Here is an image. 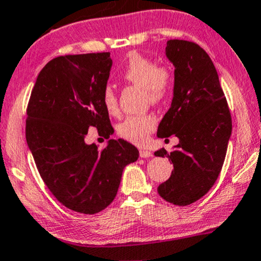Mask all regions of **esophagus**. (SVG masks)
Returning <instances> with one entry per match:
<instances>
[{"mask_svg": "<svg viewBox=\"0 0 261 261\" xmlns=\"http://www.w3.org/2000/svg\"><path fill=\"white\" fill-rule=\"evenodd\" d=\"M140 156L141 158H149V156H153V153H151L150 150L141 149L140 150Z\"/></svg>", "mask_w": 261, "mask_h": 261, "instance_id": "1", "label": "esophagus"}]
</instances>
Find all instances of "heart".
I'll list each match as a JSON object with an SVG mask.
<instances>
[{"mask_svg":"<svg viewBox=\"0 0 261 261\" xmlns=\"http://www.w3.org/2000/svg\"><path fill=\"white\" fill-rule=\"evenodd\" d=\"M123 78L128 83L137 85L144 90V94L151 103H159L170 95L172 90V74L166 66H158L151 59L140 53L128 55L126 66L123 71ZM102 103L110 114L118 113L117 95L111 85L102 90ZM156 126V119L150 114L127 117L118 126V135L131 143L144 144L149 135Z\"/></svg>","mask_w":261,"mask_h":261,"instance_id":"heart-1","label":"heart"}]
</instances>
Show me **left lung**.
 <instances>
[{
    "instance_id": "8db88e82",
    "label": "left lung",
    "mask_w": 261,
    "mask_h": 261,
    "mask_svg": "<svg viewBox=\"0 0 261 261\" xmlns=\"http://www.w3.org/2000/svg\"><path fill=\"white\" fill-rule=\"evenodd\" d=\"M174 66L173 97L158 127V137L176 135L179 143L169 158L173 170L158 193L167 202L187 206L207 194L225 160L232 123L218 73L206 51L196 43L170 39L165 49Z\"/></svg>"
}]
</instances>
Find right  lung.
<instances>
[{
  "label": "right lung",
  "instance_id": "obj_1",
  "mask_svg": "<svg viewBox=\"0 0 261 261\" xmlns=\"http://www.w3.org/2000/svg\"><path fill=\"white\" fill-rule=\"evenodd\" d=\"M110 53L65 55L49 61L32 89L26 142L43 182L59 202L95 214L114 200L126 165L138 159L128 142L110 140L100 150L85 143L89 127L114 133L102 103L112 68Z\"/></svg>",
  "mask_w": 261,
  "mask_h": 261
}]
</instances>
